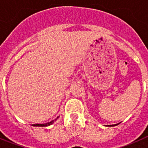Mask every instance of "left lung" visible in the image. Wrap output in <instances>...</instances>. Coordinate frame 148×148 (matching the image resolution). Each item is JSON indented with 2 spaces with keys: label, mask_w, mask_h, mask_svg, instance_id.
Wrapping results in <instances>:
<instances>
[{
  "label": "left lung",
  "mask_w": 148,
  "mask_h": 148,
  "mask_svg": "<svg viewBox=\"0 0 148 148\" xmlns=\"http://www.w3.org/2000/svg\"><path fill=\"white\" fill-rule=\"evenodd\" d=\"M115 125H109V126H115Z\"/></svg>",
  "instance_id": "left-lung-1"
}]
</instances>
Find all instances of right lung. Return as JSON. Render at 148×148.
<instances>
[{"instance_id": "right-lung-1", "label": "right lung", "mask_w": 148, "mask_h": 148, "mask_svg": "<svg viewBox=\"0 0 148 148\" xmlns=\"http://www.w3.org/2000/svg\"><path fill=\"white\" fill-rule=\"evenodd\" d=\"M55 121V120H53L52 121L50 122H48V123H46V124H35L33 126H36V127H47V126H49V125H52L53 122Z\"/></svg>"}]
</instances>
